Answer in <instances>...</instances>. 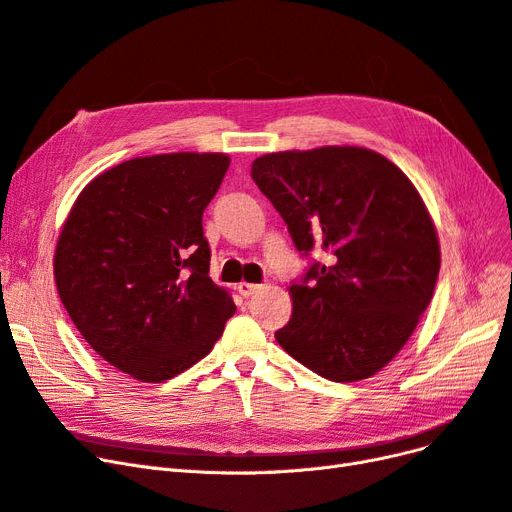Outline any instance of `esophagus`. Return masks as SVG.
<instances>
[{
  "label": "esophagus",
  "mask_w": 512,
  "mask_h": 512,
  "mask_svg": "<svg viewBox=\"0 0 512 512\" xmlns=\"http://www.w3.org/2000/svg\"><path fill=\"white\" fill-rule=\"evenodd\" d=\"M258 290H260L258 284H248V281H241V284L237 286V292H239L243 298H248V296L256 294Z\"/></svg>",
  "instance_id": "esophagus-1"
}]
</instances>
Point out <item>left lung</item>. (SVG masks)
<instances>
[{
	"instance_id": "obj_1",
	"label": "left lung",
	"mask_w": 512,
	"mask_h": 512,
	"mask_svg": "<svg viewBox=\"0 0 512 512\" xmlns=\"http://www.w3.org/2000/svg\"><path fill=\"white\" fill-rule=\"evenodd\" d=\"M252 178L296 250L328 254L290 286L277 343L324 379L373 377L409 341L438 279V235L417 188L358 146L264 154Z\"/></svg>"
}]
</instances>
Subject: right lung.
<instances>
[{
  "label": "right lung",
  "instance_id": "obj_1",
  "mask_svg": "<svg viewBox=\"0 0 512 512\" xmlns=\"http://www.w3.org/2000/svg\"><path fill=\"white\" fill-rule=\"evenodd\" d=\"M228 165L220 152L131 158L88 182L61 228V303L86 343L137 381L197 364L237 311L209 277L203 237Z\"/></svg>",
  "mask_w": 512,
  "mask_h": 512
}]
</instances>
